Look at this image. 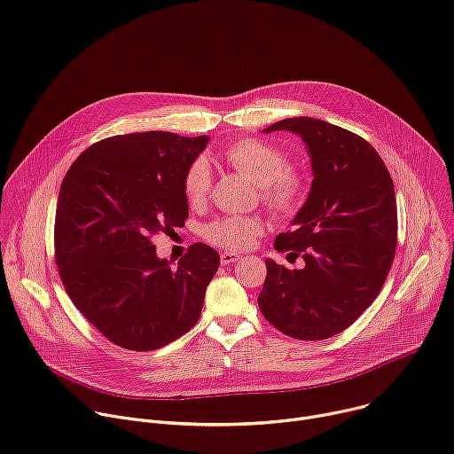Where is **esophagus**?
Returning <instances> with one entry per match:
<instances>
[{
	"mask_svg": "<svg viewBox=\"0 0 454 454\" xmlns=\"http://www.w3.org/2000/svg\"><path fill=\"white\" fill-rule=\"evenodd\" d=\"M240 259V255L233 254V252H223L221 254V262L226 266V264H231V262H237Z\"/></svg>",
	"mask_w": 454,
	"mask_h": 454,
	"instance_id": "1",
	"label": "esophagus"
}]
</instances>
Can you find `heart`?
<instances>
[{"instance_id":"obj_1","label":"heart","mask_w":454,"mask_h":454,"mask_svg":"<svg viewBox=\"0 0 454 454\" xmlns=\"http://www.w3.org/2000/svg\"><path fill=\"white\" fill-rule=\"evenodd\" d=\"M224 159L231 168L261 186V199L275 215H292L306 193V179L294 172L287 155L275 145L261 139H240L226 148ZM183 190L190 204L200 206L210 197L212 170L204 157H197L184 174ZM264 233V223L254 215H224L208 223L204 239L224 250H244Z\"/></svg>"}]
</instances>
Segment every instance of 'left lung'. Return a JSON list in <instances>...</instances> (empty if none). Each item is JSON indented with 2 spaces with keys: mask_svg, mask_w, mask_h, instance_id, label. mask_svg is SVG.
I'll list each match as a JSON object with an SVG mask.
<instances>
[{
  "mask_svg": "<svg viewBox=\"0 0 454 454\" xmlns=\"http://www.w3.org/2000/svg\"><path fill=\"white\" fill-rule=\"evenodd\" d=\"M304 141L313 181L294 230L277 252L302 257L301 270L266 259L257 299L264 318L299 340L329 339L349 327L380 294L396 248V199L382 157L360 136L315 117L273 122Z\"/></svg>",
  "mask_w": 454,
  "mask_h": 454,
  "instance_id": "left-lung-1",
  "label": "left lung"
}]
</instances>
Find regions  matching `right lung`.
Segmentation results:
<instances>
[{
	"label": "right lung",
	"mask_w": 454,
	"mask_h": 454,
	"mask_svg": "<svg viewBox=\"0 0 454 454\" xmlns=\"http://www.w3.org/2000/svg\"><path fill=\"white\" fill-rule=\"evenodd\" d=\"M208 137L139 132L103 139L68 168L58 199L56 264L74 306L110 342L152 351L197 324L219 254L195 242L170 266L152 237L184 226L183 179Z\"/></svg>",
	"instance_id": "1"
}]
</instances>
